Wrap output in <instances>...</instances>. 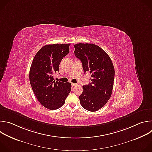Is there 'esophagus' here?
<instances>
[{
    "instance_id": "1",
    "label": "esophagus",
    "mask_w": 152,
    "mask_h": 152,
    "mask_svg": "<svg viewBox=\"0 0 152 152\" xmlns=\"http://www.w3.org/2000/svg\"><path fill=\"white\" fill-rule=\"evenodd\" d=\"M72 86H75L77 85V84L75 83H72Z\"/></svg>"
}]
</instances>
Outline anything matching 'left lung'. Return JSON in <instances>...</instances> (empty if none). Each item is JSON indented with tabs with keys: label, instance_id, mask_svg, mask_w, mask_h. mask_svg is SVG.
Returning <instances> with one entry per match:
<instances>
[{
	"label": "left lung",
	"instance_id": "obj_1",
	"mask_svg": "<svg viewBox=\"0 0 152 152\" xmlns=\"http://www.w3.org/2000/svg\"><path fill=\"white\" fill-rule=\"evenodd\" d=\"M75 55L82 62L84 73L91 74V82L83 85L79 96L84 109L94 112L109 100L114 86L115 70L110 57L99 46L90 43L74 45Z\"/></svg>",
	"mask_w": 152,
	"mask_h": 152
}]
</instances>
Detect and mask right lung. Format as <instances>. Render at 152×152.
I'll return each instance as SVG.
<instances>
[{"label":"right lung","instance_id":"1","mask_svg":"<svg viewBox=\"0 0 152 152\" xmlns=\"http://www.w3.org/2000/svg\"><path fill=\"white\" fill-rule=\"evenodd\" d=\"M69 46L70 44L43 46L31 64L29 80L32 90L39 102L50 110L61 107L71 91V83L55 82L53 77L59 72L61 60L69 53Z\"/></svg>","mask_w":152,"mask_h":152}]
</instances>
